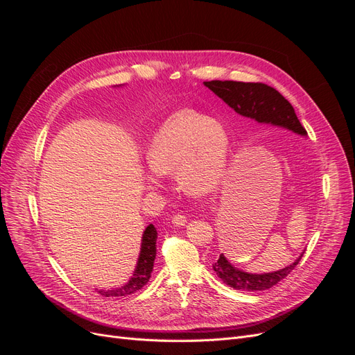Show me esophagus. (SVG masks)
<instances>
[{"instance_id":"obj_1","label":"esophagus","mask_w":355,"mask_h":355,"mask_svg":"<svg viewBox=\"0 0 355 355\" xmlns=\"http://www.w3.org/2000/svg\"><path fill=\"white\" fill-rule=\"evenodd\" d=\"M171 222H173L176 227H182V225L187 223V218L184 216V214H175V216L171 218Z\"/></svg>"}]
</instances>
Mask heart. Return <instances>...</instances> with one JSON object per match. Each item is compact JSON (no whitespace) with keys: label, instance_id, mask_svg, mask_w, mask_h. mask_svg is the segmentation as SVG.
<instances>
[{"label":"heart","instance_id":"heart-1","mask_svg":"<svg viewBox=\"0 0 355 355\" xmlns=\"http://www.w3.org/2000/svg\"><path fill=\"white\" fill-rule=\"evenodd\" d=\"M145 163L155 176L173 171L179 189L207 196L216 189L228 164V136L209 116L182 110L168 116L145 149Z\"/></svg>","mask_w":355,"mask_h":355}]
</instances>
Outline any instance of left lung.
<instances>
[{"mask_svg": "<svg viewBox=\"0 0 355 355\" xmlns=\"http://www.w3.org/2000/svg\"><path fill=\"white\" fill-rule=\"evenodd\" d=\"M204 85L209 87L214 94L228 103L231 108L244 118H249L259 124H271L288 128L297 135H306V130L299 123L293 106L288 103L284 96L263 83H241V81H204ZM297 259L283 270L266 274H250L239 270L228 262L223 254L213 263V270L220 280L232 288L237 290H266L282 282L299 263Z\"/></svg>", "mask_w": 355, "mask_h": 355, "instance_id": "1", "label": "left lung"}]
</instances>
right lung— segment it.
Segmentation results:
<instances>
[{"label":"right lung","instance_id":"obj_1","mask_svg":"<svg viewBox=\"0 0 355 355\" xmlns=\"http://www.w3.org/2000/svg\"><path fill=\"white\" fill-rule=\"evenodd\" d=\"M157 230L153 223H149L142 235V245H141V254H139L137 266L133 272V277L128 280L127 284L112 288V290H98V292L105 297H114V296H127L132 295L137 290H141L151 278V272L154 268V261L157 254Z\"/></svg>","mask_w":355,"mask_h":355}]
</instances>
